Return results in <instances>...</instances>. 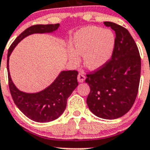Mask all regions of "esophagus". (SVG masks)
Segmentation results:
<instances>
[{"instance_id": "1", "label": "esophagus", "mask_w": 150, "mask_h": 150, "mask_svg": "<svg viewBox=\"0 0 150 150\" xmlns=\"http://www.w3.org/2000/svg\"><path fill=\"white\" fill-rule=\"evenodd\" d=\"M85 79H86V76H85L84 74H83V73L79 72V74H78L77 76L78 81H79V83H83V82L85 81Z\"/></svg>"}]
</instances>
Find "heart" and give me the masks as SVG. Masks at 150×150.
<instances>
[{"label":"heart","instance_id":"b5f03b06","mask_svg":"<svg viewBox=\"0 0 150 150\" xmlns=\"http://www.w3.org/2000/svg\"><path fill=\"white\" fill-rule=\"evenodd\" d=\"M115 37L111 30L98 27L82 29L74 39V50H69V58L73 63H78L79 56H83L87 68L97 70L109 60L113 51Z\"/></svg>","mask_w":150,"mask_h":150}]
</instances>
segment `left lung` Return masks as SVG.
I'll use <instances>...</instances> for the list:
<instances>
[{
  "instance_id": "left-lung-1",
  "label": "left lung",
  "mask_w": 150,
  "mask_h": 150,
  "mask_svg": "<svg viewBox=\"0 0 150 150\" xmlns=\"http://www.w3.org/2000/svg\"><path fill=\"white\" fill-rule=\"evenodd\" d=\"M115 30L112 57L96 71L87 74L90 87L86 103L92 113L105 120L124 116L133 106L138 92L141 61L137 44L126 28L104 22Z\"/></svg>"
}]
</instances>
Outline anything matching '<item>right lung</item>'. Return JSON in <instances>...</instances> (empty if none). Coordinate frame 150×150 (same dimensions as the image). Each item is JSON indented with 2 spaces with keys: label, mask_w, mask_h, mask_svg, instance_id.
I'll list each match as a JSON object with an SVG mask.
<instances>
[{
  "label": "right lung",
  "mask_w": 150,
  "mask_h": 150,
  "mask_svg": "<svg viewBox=\"0 0 150 150\" xmlns=\"http://www.w3.org/2000/svg\"><path fill=\"white\" fill-rule=\"evenodd\" d=\"M59 27L55 25H35L28 28L17 37L7 53L8 82L10 94L18 108L30 120L38 122H49L59 118L67 106V100L78 86L76 71H62L48 88L38 93H25L15 86L9 71V57L13 49L23 38L35 33L53 32Z\"/></svg>",
  "instance_id": "1"
}]
</instances>
